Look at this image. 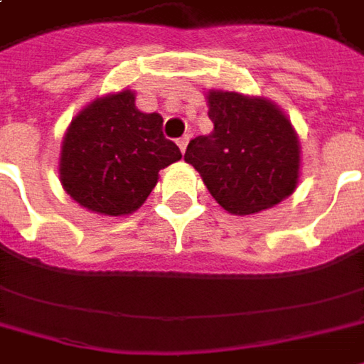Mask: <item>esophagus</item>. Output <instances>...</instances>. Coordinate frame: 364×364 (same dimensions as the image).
Segmentation results:
<instances>
[{"label":"esophagus","instance_id":"esophagus-1","mask_svg":"<svg viewBox=\"0 0 364 364\" xmlns=\"http://www.w3.org/2000/svg\"><path fill=\"white\" fill-rule=\"evenodd\" d=\"M188 141H191V136L188 135H184L178 139V147H180V151H182V154L186 151V145H188Z\"/></svg>","mask_w":364,"mask_h":364}]
</instances>
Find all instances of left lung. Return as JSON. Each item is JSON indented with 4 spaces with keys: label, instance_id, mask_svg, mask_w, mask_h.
<instances>
[{
    "label": "left lung",
    "instance_id": "left-lung-1",
    "mask_svg": "<svg viewBox=\"0 0 364 364\" xmlns=\"http://www.w3.org/2000/svg\"><path fill=\"white\" fill-rule=\"evenodd\" d=\"M209 135L192 139L184 161L200 173L223 209L244 217L291 196L301 176L299 135L281 108L262 96L207 92Z\"/></svg>",
    "mask_w": 364,
    "mask_h": 364
}]
</instances>
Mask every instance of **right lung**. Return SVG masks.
I'll return each mask as SVG.
<instances>
[{
	"mask_svg": "<svg viewBox=\"0 0 364 364\" xmlns=\"http://www.w3.org/2000/svg\"><path fill=\"white\" fill-rule=\"evenodd\" d=\"M161 122L157 112L136 108L129 87L83 106L61 143L63 191L96 215L135 213L155 188L159 170L182 157L178 145L161 133Z\"/></svg>",
	"mask_w": 364,
	"mask_h": 364,
	"instance_id": "add662e5",
	"label": "right lung"
}]
</instances>
